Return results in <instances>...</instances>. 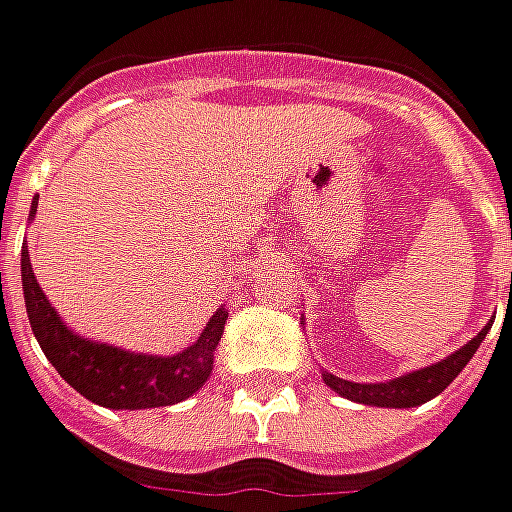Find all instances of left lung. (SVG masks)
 Here are the masks:
<instances>
[{
  "label": "left lung",
  "instance_id": "8db88e82",
  "mask_svg": "<svg viewBox=\"0 0 512 512\" xmlns=\"http://www.w3.org/2000/svg\"><path fill=\"white\" fill-rule=\"evenodd\" d=\"M490 325H493V319L476 333L471 342L462 344L457 353L440 358L437 364L412 370V373L401 375V378L378 381V384H356V381H344L339 375L322 370V381L347 401L364 403V406H381V409H412V406H420V403L437 398L462 373V367L474 358L482 339L488 336Z\"/></svg>",
  "mask_w": 512,
  "mask_h": 512
}]
</instances>
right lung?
Listing matches in <instances>:
<instances>
[{
	"instance_id": "right-lung-1",
	"label": "right lung",
	"mask_w": 512,
	"mask_h": 512,
	"mask_svg": "<svg viewBox=\"0 0 512 512\" xmlns=\"http://www.w3.org/2000/svg\"><path fill=\"white\" fill-rule=\"evenodd\" d=\"M36 207L38 198H33L27 221L36 218ZM22 288L30 328L44 356L50 358V364L69 387L106 409H156L196 395L210 378L215 347L224 336L229 316L221 305L187 350L176 356H148L83 339L72 328H66L61 314L52 308L38 285L27 246H22Z\"/></svg>"
}]
</instances>
